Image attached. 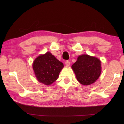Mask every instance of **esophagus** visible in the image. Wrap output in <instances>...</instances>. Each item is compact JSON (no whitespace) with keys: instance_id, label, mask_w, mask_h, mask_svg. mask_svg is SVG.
I'll use <instances>...</instances> for the list:
<instances>
[{"instance_id":"esophagus-1","label":"esophagus","mask_w":124,"mask_h":124,"mask_svg":"<svg viewBox=\"0 0 124 124\" xmlns=\"http://www.w3.org/2000/svg\"><path fill=\"white\" fill-rule=\"evenodd\" d=\"M65 64H66L67 66H69L70 65V62L69 61H66V62H65Z\"/></svg>"}]
</instances>
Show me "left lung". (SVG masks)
Listing matches in <instances>:
<instances>
[{
    "label": "left lung",
    "mask_w": 124,
    "mask_h": 124,
    "mask_svg": "<svg viewBox=\"0 0 124 124\" xmlns=\"http://www.w3.org/2000/svg\"><path fill=\"white\" fill-rule=\"evenodd\" d=\"M72 68L77 80L83 85H90L95 83L101 73V61L88 54L79 56Z\"/></svg>",
    "instance_id": "obj_1"
}]
</instances>
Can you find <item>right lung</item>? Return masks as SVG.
Masks as SVG:
<instances>
[{"label": "right lung", "mask_w": 124, "mask_h": 124, "mask_svg": "<svg viewBox=\"0 0 124 124\" xmlns=\"http://www.w3.org/2000/svg\"><path fill=\"white\" fill-rule=\"evenodd\" d=\"M63 67V64L50 52L39 55L33 63V69L37 80L45 85H51L58 79Z\"/></svg>", "instance_id": "right-lung-1"}]
</instances>
